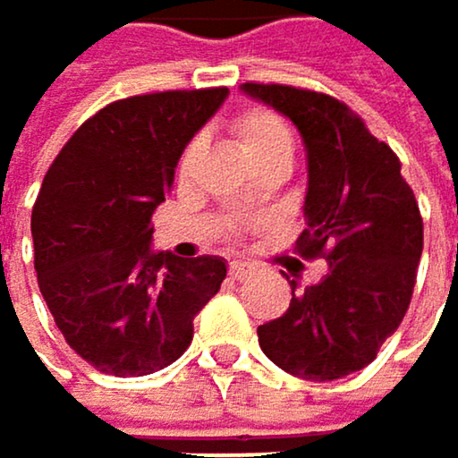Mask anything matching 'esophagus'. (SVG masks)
Instances as JSON below:
<instances>
[{"mask_svg": "<svg viewBox=\"0 0 458 458\" xmlns=\"http://www.w3.org/2000/svg\"><path fill=\"white\" fill-rule=\"evenodd\" d=\"M250 271H252V268H250L247 263H239V260H233L231 266H227V274H231V279H244Z\"/></svg>", "mask_w": 458, "mask_h": 458, "instance_id": "1", "label": "esophagus"}]
</instances>
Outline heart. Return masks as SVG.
<instances>
[{
  "instance_id": "1",
  "label": "heart",
  "mask_w": 458,
  "mask_h": 458,
  "mask_svg": "<svg viewBox=\"0 0 458 458\" xmlns=\"http://www.w3.org/2000/svg\"><path fill=\"white\" fill-rule=\"evenodd\" d=\"M231 128L236 133V139L242 141L244 152L250 155V160L255 163V168L260 165H293V157H295V136H293V128L287 125V120L266 106H252V109H244L239 112L233 120H231ZM198 152V139L187 144V149L182 152V160H179V171L184 174L192 163ZM250 200V198H244Z\"/></svg>"
}]
</instances>
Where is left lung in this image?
Instances as JSON below:
<instances>
[{
  "label": "left lung",
  "instance_id": "1",
  "mask_svg": "<svg viewBox=\"0 0 458 458\" xmlns=\"http://www.w3.org/2000/svg\"><path fill=\"white\" fill-rule=\"evenodd\" d=\"M244 93L287 114L306 141V231L295 252L327 260L317 284L290 282L284 317L258 327L260 349L298 378L335 381L370 365L400 327L424 250L421 211L400 157L344 101L276 82H244Z\"/></svg>",
  "mask_w": 458,
  "mask_h": 458
}]
</instances>
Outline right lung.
<instances>
[{"label": "right lung", "instance_id": "1", "mask_svg": "<svg viewBox=\"0 0 458 458\" xmlns=\"http://www.w3.org/2000/svg\"><path fill=\"white\" fill-rule=\"evenodd\" d=\"M227 88L160 90L106 104L50 163L31 208L39 293L66 344L131 378L176 362L195 314L219 293L222 258L152 252V214Z\"/></svg>", "mask_w": 458, "mask_h": 458}]
</instances>
